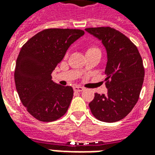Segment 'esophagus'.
Returning <instances> with one entry per match:
<instances>
[{
	"label": "esophagus",
	"mask_w": 155,
	"mask_h": 155,
	"mask_svg": "<svg viewBox=\"0 0 155 155\" xmlns=\"http://www.w3.org/2000/svg\"><path fill=\"white\" fill-rule=\"evenodd\" d=\"M84 90V88L81 87V86H74V91L76 92H81Z\"/></svg>",
	"instance_id": "34e87169"
}]
</instances>
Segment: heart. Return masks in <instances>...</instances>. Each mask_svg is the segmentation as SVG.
I'll use <instances>...</instances> for the list:
<instances>
[{
    "mask_svg": "<svg viewBox=\"0 0 155 155\" xmlns=\"http://www.w3.org/2000/svg\"><path fill=\"white\" fill-rule=\"evenodd\" d=\"M94 50H98V49L96 47H94V46H91V47H89L87 49V52H90V51H94Z\"/></svg>",
    "mask_w": 155,
    "mask_h": 155,
    "instance_id": "obj_1",
    "label": "heart"
}]
</instances>
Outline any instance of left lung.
Listing matches in <instances>:
<instances>
[{"instance_id":"obj_1","label":"left lung","mask_w":155,"mask_h":155,"mask_svg":"<svg viewBox=\"0 0 155 155\" xmlns=\"http://www.w3.org/2000/svg\"><path fill=\"white\" fill-rule=\"evenodd\" d=\"M100 39L106 48V94L95 93L89 104L97 120L113 123L122 120L138 102L144 77L143 61L136 45L130 39L110 26L86 28Z\"/></svg>"}]
</instances>
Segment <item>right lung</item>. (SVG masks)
Returning a JSON list of instances; mask_svg holds the SVG:
<instances>
[{
	"mask_svg": "<svg viewBox=\"0 0 155 155\" xmlns=\"http://www.w3.org/2000/svg\"><path fill=\"white\" fill-rule=\"evenodd\" d=\"M84 34L79 29L43 30L23 45L16 60L15 83L20 100L36 120L51 122L64 115L74 91L51 80L68 48Z\"/></svg>",
	"mask_w": 155,
	"mask_h": 155,
	"instance_id": "right-lung-1",
	"label": "right lung"
}]
</instances>
